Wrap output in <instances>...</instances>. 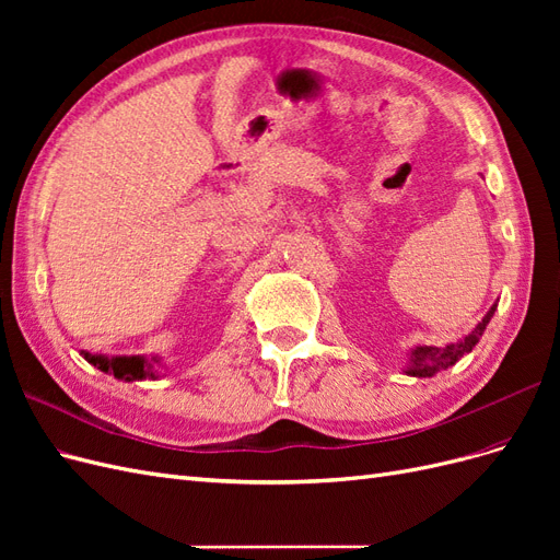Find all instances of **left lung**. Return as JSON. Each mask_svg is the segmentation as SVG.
Segmentation results:
<instances>
[{"mask_svg":"<svg viewBox=\"0 0 560 560\" xmlns=\"http://www.w3.org/2000/svg\"><path fill=\"white\" fill-rule=\"evenodd\" d=\"M495 306L488 311V315L479 322L477 329L465 336V341L460 343H451L446 348H436V346H418L416 350H411V366L406 369V374L416 376V378H430L439 371H444L448 366H453L457 360L465 358V354L479 343V338L483 336V329L493 317Z\"/></svg>","mask_w":560,"mask_h":560,"instance_id":"8db88e82","label":"left lung"}]
</instances>
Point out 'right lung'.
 <instances>
[{"label": "right lung", "instance_id": "right-lung-1", "mask_svg": "<svg viewBox=\"0 0 560 560\" xmlns=\"http://www.w3.org/2000/svg\"><path fill=\"white\" fill-rule=\"evenodd\" d=\"M83 358H86L93 366H97L100 371H105V374H114V378H121V381H142V378H154L151 374V362L144 358H103V354H89L83 352ZM159 362V360H154Z\"/></svg>", "mask_w": 560, "mask_h": 560}]
</instances>
